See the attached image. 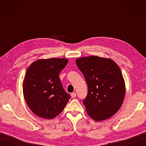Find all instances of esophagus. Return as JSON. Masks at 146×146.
<instances>
[{
    "label": "esophagus",
    "mask_w": 146,
    "mask_h": 146,
    "mask_svg": "<svg viewBox=\"0 0 146 146\" xmlns=\"http://www.w3.org/2000/svg\"><path fill=\"white\" fill-rule=\"evenodd\" d=\"M76 94L75 92H73V93H71V97H72L73 98L76 97Z\"/></svg>",
    "instance_id": "1"
}]
</instances>
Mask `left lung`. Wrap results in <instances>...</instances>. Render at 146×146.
<instances>
[{
	"label": "left lung",
	"mask_w": 146,
	"mask_h": 146,
	"mask_svg": "<svg viewBox=\"0 0 146 146\" xmlns=\"http://www.w3.org/2000/svg\"><path fill=\"white\" fill-rule=\"evenodd\" d=\"M76 64L84 75L88 94L83 100L86 113L99 122L113 116L122 106L125 85L115 62L97 56L77 58Z\"/></svg>",
	"instance_id": "obj_1"
}]
</instances>
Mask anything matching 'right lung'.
<instances>
[{
  "instance_id": "right-lung-1",
  "label": "right lung",
  "mask_w": 146,
  "mask_h": 146,
  "mask_svg": "<svg viewBox=\"0 0 146 146\" xmlns=\"http://www.w3.org/2000/svg\"><path fill=\"white\" fill-rule=\"evenodd\" d=\"M68 62L65 58L41 59L31 64L23 81V95L33 112L52 119L63 110L70 98L64 90L59 74Z\"/></svg>"
}]
</instances>
